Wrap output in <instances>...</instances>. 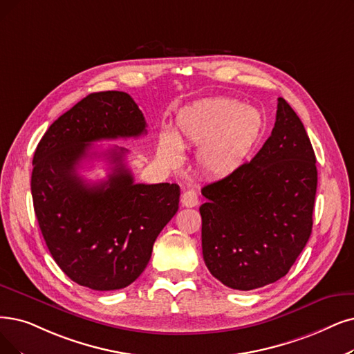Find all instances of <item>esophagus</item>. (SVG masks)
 Here are the masks:
<instances>
[{
	"label": "esophagus",
	"mask_w": 354,
	"mask_h": 354,
	"mask_svg": "<svg viewBox=\"0 0 354 354\" xmlns=\"http://www.w3.org/2000/svg\"><path fill=\"white\" fill-rule=\"evenodd\" d=\"M181 205L186 207H194L199 205V196L193 189H189L181 194Z\"/></svg>",
	"instance_id": "34e87169"
}]
</instances>
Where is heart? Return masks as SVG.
<instances>
[{"label": "heart", "instance_id": "heart-1", "mask_svg": "<svg viewBox=\"0 0 354 354\" xmlns=\"http://www.w3.org/2000/svg\"><path fill=\"white\" fill-rule=\"evenodd\" d=\"M259 109L232 98H210L181 113L174 135L162 133L158 157L168 167L181 162L180 147H201L197 161L207 173L226 176L241 165L263 131Z\"/></svg>", "mask_w": 354, "mask_h": 354}]
</instances>
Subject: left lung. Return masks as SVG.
<instances>
[{
    "mask_svg": "<svg viewBox=\"0 0 354 354\" xmlns=\"http://www.w3.org/2000/svg\"><path fill=\"white\" fill-rule=\"evenodd\" d=\"M315 162L304 123L277 98L274 128L256 157L202 189V250L212 276L238 290L286 276L313 232Z\"/></svg>",
    "mask_w": 354,
    "mask_h": 354,
    "instance_id": "obj_1",
    "label": "left lung"
}]
</instances>
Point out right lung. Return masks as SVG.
<instances>
[{
	"mask_svg": "<svg viewBox=\"0 0 354 354\" xmlns=\"http://www.w3.org/2000/svg\"><path fill=\"white\" fill-rule=\"evenodd\" d=\"M145 133V118L129 94L93 93L56 119L35 151L32 196L41 235L56 264L81 286H129L178 210L177 185H135L124 148L102 153L111 165L107 180L90 185L78 174L95 155L91 142Z\"/></svg>",
	"mask_w": 354,
	"mask_h": 354,
	"instance_id": "1",
	"label": "right lung"
}]
</instances>
